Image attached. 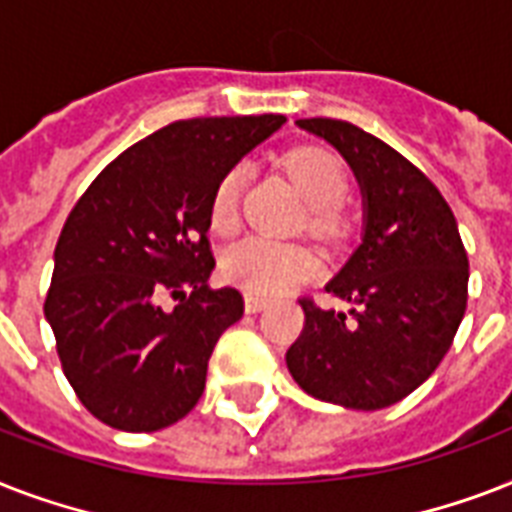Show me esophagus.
Here are the masks:
<instances>
[{
    "mask_svg": "<svg viewBox=\"0 0 512 512\" xmlns=\"http://www.w3.org/2000/svg\"><path fill=\"white\" fill-rule=\"evenodd\" d=\"M265 305H268V297L252 295V292H247V295H244V308H247V313H260Z\"/></svg>",
    "mask_w": 512,
    "mask_h": 512,
    "instance_id": "esophagus-1",
    "label": "esophagus"
}]
</instances>
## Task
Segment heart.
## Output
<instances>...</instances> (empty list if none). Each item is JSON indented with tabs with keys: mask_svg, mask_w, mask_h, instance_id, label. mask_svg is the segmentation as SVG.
Returning a JSON list of instances; mask_svg holds the SVG:
<instances>
[{
	"mask_svg": "<svg viewBox=\"0 0 512 512\" xmlns=\"http://www.w3.org/2000/svg\"><path fill=\"white\" fill-rule=\"evenodd\" d=\"M284 170L316 212V223H329V215L348 193V172L335 154L319 146H297L284 154ZM247 180L244 164H236L217 180L209 201V223L220 233L236 228L241 188ZM223 276L252 295H276L297 281L311 279L319 271V260L311 249L268 236H247L225 249Z\"/></svg>",
	"mask_w": 512,
	"mask_h": 512,
	"instance_id": "obj_1",
	"label": "heart"
}]
</instances>
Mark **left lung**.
Listing matches in <instances>:
<instances>
[{"mask_svg":"<svg viewBox=\"0 0 512 512\" xmlns=\"http://www.w3.org/2000/svg\"><path fill=\"white\" fill-rule=\"evenodd\" d=\"M348 162L364 199L356 252L329 281L348 313L300 300L305 327L287 350L308 396L374 412L436 372L468 305V255L438 188L388 143L340 119H297Z\"/></svg>","mask_w":512,"mask_h":512,"instance_id":"8db88e82","label":"left lung"}]
</instances>
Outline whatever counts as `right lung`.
<instances>
[{
	"label": "right lung",
	"instance_id": "add662e5",
	"mask_svg": "<svg viewBox=\"0 0 512 512\" xmlns=\"http://www.w3.org/2000/svg\"><path fill=\"white\" fill-rule=\"evenodd\" d=\"M284 122L263 114L167 124L116 156L71 209L44 319L66 380L100 422L154 433L201 398L215 342L244 313L239 289L209 287L212 191ZM162 296L178 300L172 312Z\"/></svg>",
	"mask_w": 512,
	"mask_h": 512
}]
</instances>
